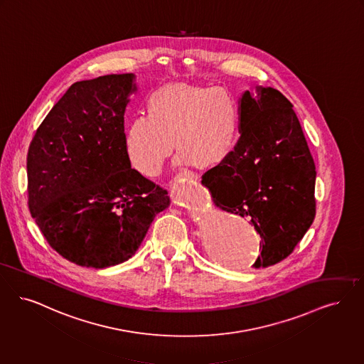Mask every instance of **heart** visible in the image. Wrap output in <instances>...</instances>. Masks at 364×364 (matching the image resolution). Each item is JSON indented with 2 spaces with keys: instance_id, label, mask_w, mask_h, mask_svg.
<instances>
[{
  "instance_id": "b5f03b06",
  "label": "heart",
  "mask_w": 364,
  "mask_h": 364,
  "mask_svg": "<svg viewBox=\"0 0 364 364\" xmlns=\"http://www.w3.org/2000/svg\"><path fill=\"white\" fill-rule=\"evenodd\" d=\"M240 126V105L229 90L171 84L151 92L146 117L138 115L127 124L126 154L139 173L154 177L171 156L175 139L178 164L211 169L233 153Z\"/></svg>"
}]
</instances>
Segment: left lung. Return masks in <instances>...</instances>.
Here are the masks:
<instances>
[{
    "label": "left lung",
    "mask_w": 364,
    "mask_h": 364,
    "mask_svg": "<svg viewBox=\"0 0 364 364\" xmlns=\"http://www.w3.org/2000/svg\"><path fill=\"white\" fill-rule=\"evenodd\" d=\"M240 139L230 157L202 176L214 204L250 219L260 234L252 267L284 260L316 217V165L291 104L274 87L240 99Z\"/></svg>",
    "instance_id": "1"
}]
</instances>
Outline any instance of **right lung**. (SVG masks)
<instances>
[{"label":"right lung","mask_w":364,"mask_h":364,"mask_svg":"<svg viewBox=\"0 0 364 364\" xmlns=\"http://www.w3.org/2000/svg\"><path fill=\"white\" fill-rule=\"evenodd\" d=\"M134 78L108 74L74 82L29 145V213L48 245L81 267L129 260L171 203L166 189L132 169L126 154Z\"/></svg>","instance_id":"add662e5"}]
</instances>
